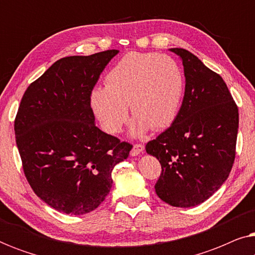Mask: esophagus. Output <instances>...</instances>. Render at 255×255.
Masks as SVG:
<instances>
[{
  "label": "esophagus",
  "instance_id": "34e87169",
  "mask_svg": "<svg viewBox=\"0 0 255 255\" xmlns=\"http://www.w3.org/2000/svg\"><path fill=\"white\" fill-rule=\"evenodd\" d=\"M142 151H144V146H142L141 144H134L133 147H132V149H131V155L137 156L140 154V153H142Z\"/></svg>",
  "mask_w": 255,
  "mask_h": 255
}]
</instances>
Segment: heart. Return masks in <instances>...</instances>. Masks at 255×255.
<instances>
[{
	"instance_id": "b5f03b06",
	"label": "heart",
	"mask_w": 255,
	"mask_h": 255,
	"mask_svg": "<svg viewBox=\"0 0 255 255\" xmlns=\"http://www.w3.org/2000/svg\"><path fill=\"white\" fill-rule=\"evenodd\" d=\"M183 93V73L172 58L130 52L108 73L106 88L93 90L90 104L104 130L113 134L128 121L130 104L134 133L142 134L175 121Z\"/></svg>"
}]
</instances>
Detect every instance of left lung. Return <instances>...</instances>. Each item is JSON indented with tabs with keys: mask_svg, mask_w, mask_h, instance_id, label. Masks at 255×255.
<instances>
[{
	"mask_svg": "<svg viewBox=\"0 0 255 255\" xmlns=\"http://www.w3.org/2000/svg\"><path fill=\"white\" fill-rule=\"evenodd\" d=\"M182 60L186 88L172 125L146 145L161 165L155 193L172 207L203 203L225 182L236 156L238 107L228 86L196 55L170 48Z\"/></svg>",
	"mask_w": 255,
	"mask_h": 255,
	"instance_id": "obj_1",
	"label": "left lung"
}]
</instances>
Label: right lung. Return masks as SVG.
Segmentation results:
<instances>
[{"instance_id":"1","label":"right lung","mask_w":255,"mask_h":255,"mask_svg":"<svg viewBox=\"0 0 255 255\" xmlns=\"http://www.w3.org/2000/svg\"><path fill=\"white\" fill-rule=\"evenodd\" d=\"M118 50L55 61L24 93L15 120L16 144L34 194L55 210H95L113 186L114 167L132 146L95 125L90 95Z\"/></svg>"}]
</instances>
